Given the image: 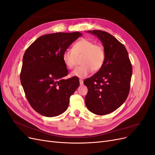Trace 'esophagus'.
<instances>
[{
	"instance_id": "1",
	"label": "esophagus",
	"mask_w": 155,
	"mask_h": 155,
	"mask_svg": "<svg viewBox=\"0 0 155 155\" xmlns=\"http://www.w3.org/2000/svg\"><path fill=\"white\" fill-rule=\"evenodd\" d=\"M79 83H80V85H83V79H79Z\"/></svg>"
}]
</instances>
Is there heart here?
<instances>
[{
  "label": "heart",
  "mask_w": 155,
  "mask_h": 155,
  "mask_svg": "<svg viewBox=\"0 0 155 155\" xmlns=\"http://www.w3.org/2000/svg\"><path fill=\"white\" fill-rule=\"evenodd\" d=\"M83 56L81 64L70 74L72 77L84 78L94 72L100 70L104 64L105 54L102 46L96 45L94 42L87 39H81L73 45L72 50H66L62 55L63 61L68 68H72L74 65V55Z\"/></svg>",
  "instance_id": "heart-1"
}]
</instances>
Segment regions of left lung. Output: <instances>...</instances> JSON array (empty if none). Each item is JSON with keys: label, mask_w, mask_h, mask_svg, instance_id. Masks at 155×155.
<instances>
[{"label": "left lung", "mask_w": 155, "mask_h": 155, "mask_svg": "<svg viewBox=\"0 0 155 155\" xmlns=\"http://www.w3.org/2000/svg\"><path fill=\"white\" fill-rule=\"evenodd\" d=\"M87 32L101 41L105 58L102 68L83 82L88 88L85 104L92 113L105 115L116 110L127 97L132 65L124 45L114 36L101 30Z\"/></svg>", "instance_id": "1"}]
</instances>
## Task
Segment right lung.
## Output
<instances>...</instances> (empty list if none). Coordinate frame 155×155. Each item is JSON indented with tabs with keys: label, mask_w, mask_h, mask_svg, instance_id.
<instances>
[{
	"label": "right lung",
	"mask_w": 155,
	"mask_h": 155,
	"mask_svg": "<svg viewBox=\"0 0 155 155\" xmlns=\"http://www.w3.org/2000/svg\"><path fill=\"white\" fill-rule=\"evenodd\" d=\"M80 32H58L37 38L25 52L20 75L28 101L36 112L46 117L61 114L70 97L79 86V78L68 74L62 55Z\"/></svg>",
	"instance_id": "obj_1"
}]
</instances>
